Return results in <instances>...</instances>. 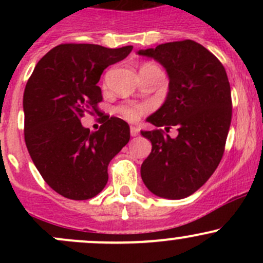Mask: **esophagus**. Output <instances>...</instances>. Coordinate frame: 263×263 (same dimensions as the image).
Masks as SVG:
<instances>
[{
  "mask_svg": "<svg viewBox=\"0 0 263 263\" xmlns=\"http://www.w3.org/2000/svg\"><path fill=\"white\" fill-rule=\"evenodd\" d=\"M129 132H131V136L135 137V136H137V135H139V128H137V127H135V126H131V128H129Z\"/></svg>",
  "mask_w": 263,
  "mask_h": 263,
  "instance_id": "34e87169",
  "label": "esophagus"
}]
</instances>
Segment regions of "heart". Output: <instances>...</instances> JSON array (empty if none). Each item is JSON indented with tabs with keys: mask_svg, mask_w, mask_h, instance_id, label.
I'll use <instances>...</instances> for the list:
<instances>
[{
	"mask_svg": "<svg viewBox=\"0 0 263 263\" xmlns=\"http://www.w3.org/2000/svg\"><path fill=\"white\" fill-rule=\"evenodd\" d=\"M142 67H156L153 63H145ZM150 109L147 104H141V103H128V104H123L118 108V112L123 118L127 121L135 122L140 118L141 116L146 115Z\"/></svg>",
	"mask_w": 263,
	"mask_h": 263,
	"instance_id": "obj_1",
	"label": "heart"
}]
</instances>
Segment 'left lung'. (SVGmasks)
Returning <instances> with one entry per match:
<instances>
[{
    "instance_id": "8db88e82",
    "label": "left lung",
    "mask_w": 263,
    "mask_h": 263,
    "mask_svg": "<svg viewBox=\"0 0 263 263\" xmlns=\"http://www.w3.org/2000/svg\"><path fill=\"white\" fill-rule=\"evenodd\" d=\"M166 70L169 91L146 121L159 128L141 131L153 148L141 165V178L154 195L181 200L213 176L222 158L232 122V94L227 71L203 46L185 39L139 50ZM172 125L179 136L172 139Z\"/></svg>"
}]
</instances>
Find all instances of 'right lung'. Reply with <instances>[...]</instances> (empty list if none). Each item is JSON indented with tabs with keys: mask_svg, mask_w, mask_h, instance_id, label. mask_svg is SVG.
<instances>
[{
	"mask_svg": "<svg viewBox=\"0 0 263 263\" xmlns=\"http://www.w3.org/2000/svg\"><path fill=\"white\" fill-rule=\"evenodd\" d=\"M132 48L60 44L36 63L26 82V147L47 184L63 197L89 200L102 192L109 161L129 141V126L123 119L102 116L100 128L90 132L80 118L100 113V76Z\"/></svg>",
	"mask_w": 263,
	"mask_h": 263,
	"instance_id": "add662e5",
	"label": "right lung"
}]
</instances>
